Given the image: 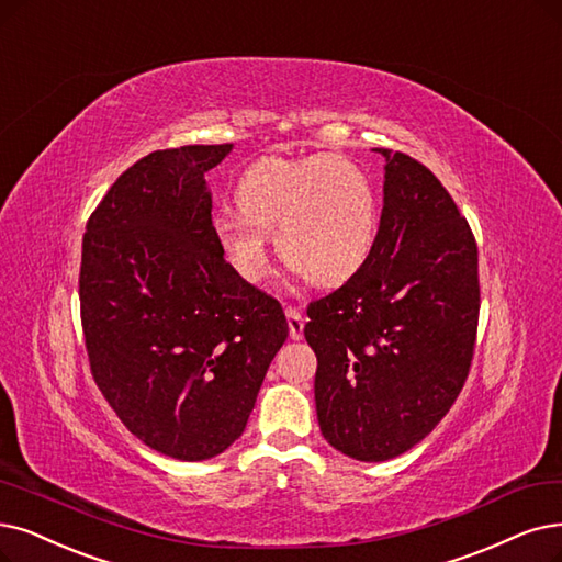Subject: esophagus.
<instances>
[{
  "mask_svg": "<svg viewBox=\"0 0 562 562\" xmlns=\"http://www.w3.org/2000/svg\"><path fill=\"white\" fill-rule=\"evenodd\" d=\"M285 318H288V327H290V339L300 341L304 336V316L300 313V308L285 306Z\"/></svg>",
  "mask_w": 562,
  "mask_h": 562,
  "instance_id": "34e87169",
  "label": "esophagus"
}]
</instances>
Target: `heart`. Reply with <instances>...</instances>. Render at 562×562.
<instances>
[{"label": "heart", "mask_w": 562, "mask_h": 562, "mask_svg": "<svg viewBox=\"0 0 562 562\" xmlns=\"http://www.w3.org/2000/svg\"><path fill=\"white\" fill-rule=\"evenodd\" d=\"M235 205L243 218H216L214 235L233 272L251 283L269 269L267 235L281 260L316 285L350 279L378 237L373 179L339 154L258 159L239 175Z\"/></svg>", "instance_id": "1"}]
</instances>
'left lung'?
<instances>
[{
	"label": "left lung",
	"instance_id": "obj_1",
	"mask_svg": "<svg viewBox=\"0 0 562 562\" xmlns=\"http://www.w3.org/2000/svg\"><path fill=\"white\" fill-rule=\"evenodd\" d=\"M385 156V203L367 262L308 302L325 440L357 461L408 452L452 408L480 323L477 241L440 179Z\"/></svg>",
	"mask_w": 562,
	"mask_h": 562
}]
</instances>
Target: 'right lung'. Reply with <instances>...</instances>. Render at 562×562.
Wrapping results in <instances>:
<instances>
[{"label":"right lung","instance_id":"right-lung-1","mask_svg":"<svg viewBox=\"0 0 562 562\" xmlns=\"http://www.w3.org/2000/svg\"><path fill=\"white\" fill-rule=\"evenodd\" d=\"M233 149H159L126 168L87 218L80 321L94 383L126 429L179 461L241 436L288 339L272 295L223 258L205 172Z\"/></svg>","mask_w":562,"mask_h":562}]
</instances>
